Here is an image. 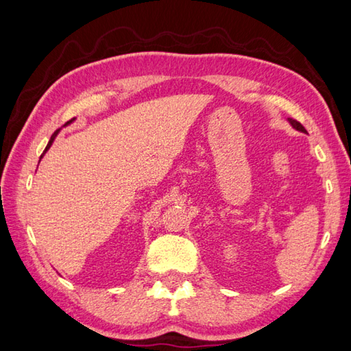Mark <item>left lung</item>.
Listing matches in <instances>:
<instances>
[{"instance_id":"8db88e82","label":"left lung","mask_w":351,"mask_h":351,"mask_svg":"<svg viewBox=\"0 0 351 351\" xmlns=\"http://www.w3.org/2000/svg\"><path fill=\"white\" fill-rule=\"evenodd\" d=\"M289 120V123H291V126L293 128V129H297V130H300V132H304V134H307V130L304 129V126L301 125V123H298L297 120H293V119H287Z\"/></svg>"}]
</instances>
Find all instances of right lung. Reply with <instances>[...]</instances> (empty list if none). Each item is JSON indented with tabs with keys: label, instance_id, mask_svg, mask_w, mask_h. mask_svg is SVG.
<instances>
[{
	"label": "right lung",
	"instance_id": "obj_1",
	"mask_svg": "<svg viewBox=\"0 0 351 351\" xmlns=\"http://www.w3.org/2000/svg\"><path fill=\"white\" fill-rule=\"evenodd\" d=\"M74 120H75V119H71L70 121H68V123H66V125H70V123H73ZM66 125H65V126H66ZM59 132H60V129H58V130H56V132H54V134L51 135V138H50V141H48V144H47V147H45V150H44V154H43V155H40V158H39V161H40V160H43V156L45 155V152H47V150L51 147V144H53L54 138H56V136H58V134H59Z\"/></svg>",
	"mask_w": 351,
	"mask_h": 351
}]
</instances>
